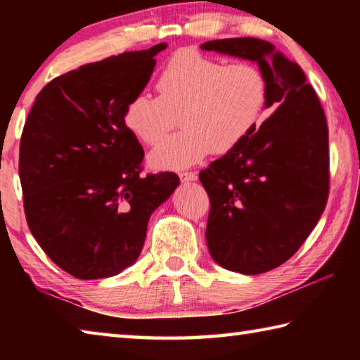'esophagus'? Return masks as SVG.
Returning <instances> with one entry per match:
<instances>
[{
    "mask_svg": "<svg viewBox=\"0 0 360 360\" xmlns=\"http://www.w3.org/2000/svg\"><path fill=\"white\" fill-rule=\"evenodd\" d=\"M179 178H181L182 182H192V181H197L198 174L195 173V172H182L179 174Z\"/></svg>",
    "mask_w": 360,
    "mask_h": 360,
    "instance_id": "esophagus-1",
    "label": "esophagus"
}]
</instances>
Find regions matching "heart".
<instances>
[{
    "label": "heart",
    "instance_id": "1",
    "mask_svg": "<svg viewBox=\"0 0 360 360\" xmlns=\"http://www.w3.org/2000/svg\"><path fill=\"white\" fill-rule=\"evenodd\" d=\"M158 96L138 94L129 101L124 125L146 144H155L179 115L183 130L150 152L157 168H186L214 152L230 154L259 129L268 82L259 66L205 56L192 49L176 52L155 82Z\"/></svg>",
    "mask_w": 360,
    "mask_h": 360
}]
</instances>
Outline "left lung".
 Listing matches in <instances>:
<instances>
[{"mask_svg": "<svg viewBox=\"0 0 360 360\" xmlns=\"http://www.w3.org/2000/svg\"><path fill=\"white\" fill-rule=\"evenodd\" d=\"M202 49L257 63L268 82L265 108H276L245 143L200 172L211 203V257L230 271L259 275L289 260L324 212L326 114L300 66L271 42L230 38Z\"/></svg>", "mask_w": 360, "mask_h": 360, "instance_id": "1", "label": "left lung"}]
</instances>
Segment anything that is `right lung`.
Returning a JSON list of instances; mask_svg holds the SVG:
<instances>
[{
    "label": "right lung",
    "mask_w": 360,
    "mask_h": 360,
    "mask_svg": "<svg viewBox=\"0 0 360 360\" xmlns=\"http://www.w3.org/2000/svg\"><path fill=\"white\" fill-rule=\"evenodd\" d=\"M160 42L84 65L36 96L20 139L27 224L49 259L77 279L119 275L141 252L152 212L178 174L143 176L144 150L124 125Z\"/></svg>",
    "instance_id": "right-lung-1"
}]
</instances>
